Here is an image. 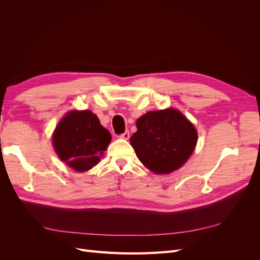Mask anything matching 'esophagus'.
I'll list each match as a JSON object with an SVG mask.
<instances>
[{"label":"esophagus","instance_id":"34e87169","mask_svg":"<svg viewBox=\"0 0 260 260\" xmlns=\"http://www.w3.org/2000/svg\"><path fill=\"white\" fill-rule=\"evenodd\" d=\"M119 138L124 139V140H128V139L130 138V133H129V131L127 130V131H125L124 133H122V135H120V136H119Z\"/></svg>","mask_w":260,"mask_h":260}]
</instances>
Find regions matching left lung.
Returning a JSON list of instances; mask_svg holds the SVG:
<instances>
[{
    "label": "left lung",
    "mask_w": 260,
    "mask_h": 260,
    "mask_svg": "<svg viewBox=\"0 0 260 260\" xmlns=\"http://www.w3.org/2000/svg\"><path fill=\"white\" fill-rule=\"evenodd\" d=\"M130 139L140 161L156 175H166L182 167L194 151L198 131L175 108L148 112L137 120Z\"/></svg>",
    "instance_id": "left-lung-1"
}]
</instances>
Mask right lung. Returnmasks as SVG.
<instances>
[{"mask_svg":"<svg viewBox=\"0 0 260 260\" xmlns=\"http://www.w3.org/2000/svg\"><path fill=\"white\" fill-rule=\"evenodd\" d=\"M52 141L62 161L84 172L99 164L112 136L91 111H70L56 125Z\"/></svg>","mask_w":260,"mask_h":260,"instance_id":"1","label":"right lung"}]
</instances>
